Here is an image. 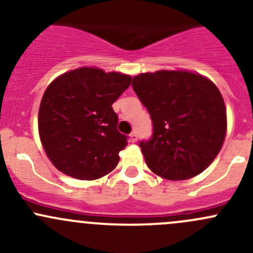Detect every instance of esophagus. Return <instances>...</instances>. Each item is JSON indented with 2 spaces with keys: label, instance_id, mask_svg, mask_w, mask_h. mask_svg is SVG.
<instances>
[{
  "label": "esophagus",
  "instance_id": "1",
  "mask_svg": "<svg viewBox=\"0 0 253 253\" xmlns=\"http://www.w3.org/2000/svg\"><path fill=\"white\" fill-rule=\"evenodd\" d=\"M129 138H131V142H132V143L137 142V139H138V134H137V132H136V131L132 132V133L129 134Z\"/></svg>",
  "mask_w": 253,
  "mask_h": 253
}]
</instances>
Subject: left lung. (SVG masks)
Instances as JSON below:
<instances>
[{
  "label": "left lung",
  "instance_id": "8db88e82",
  "mask_svg": "<svg viewBox=\"0 0 253 253\" xmlns=\"http://www.w3.org/2000/svg\"><path fill=\"white\" fill-rule=\"evenodd\" d=\"M133 90L153 122L139 147L154 174L177 181L211 164L226 134L223 96L208 78L187 71H158L133 77Z\"/></svg>",
  "mask_w": 253,
  "mask_h": 253
}]
</instances>
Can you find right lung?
<instances>
[{"instance_id": "obj_1", "label": "right lung", "mask_w": 253, "mask_h": 253, "mask_svg": "<svg viewBox=\"0 0 253 253\" xmlns=\"http://www.w3.org/2000/svg\"><path fill=\"white\" fill-rule=\"evenodd\" d=\"M132 77L82 67L57 77L39 108V134L56 169L79 180H96L119 164L127 137L117 131L112 104L131 85Z\"/></svg>"}]
</instances>
